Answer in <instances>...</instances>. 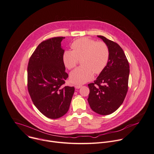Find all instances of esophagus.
Wrapping results in <instances>:
<instances>
[{
    "instance_id": "1",
    "label": "esophagus",
    "mask_w": 154,
    "mask_h": 154,
    "mask_svg": "<svg viewBox=\"0 0 154 154\" xmlns=\"http://www.w3.org/2000/svg\"><path fill=\"white\" fill-rule=\"evenodd\" d=\"M81 87H82V85H79V84L75 85V88L76 89H79V88H81Z\"/></svg>"
}]
</instances>
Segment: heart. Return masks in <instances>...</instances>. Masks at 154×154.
Listing matches in <instances>:
<instances>
[{
  "instance_id": "heart-1",
  "label": "heart",
  "mask_w": 154,
  "mask_h": 154,
  "mask_svg": "<svg viewBox=\"0 0 154 154\" xmlns=\"http://www.w3.org/2000/svg\"><path fill=\"white\" fill-rule=\"evenodd\" d=\"M72 50H66L62 55V62L68 70H72L81 59L80 67L70 74L72 83L84 84L92 80L96 74L100 73L107 65L109 59V49L106 43L82 38L72 45Z\"/></svg>"
}]
</instances>
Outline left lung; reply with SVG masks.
Masks as SVG:
<instances>
[{"label": "left lung", "mask_w": 154, "mask_h": 154, "mask_svg": "<svg viewBox=\"0 0 154 154\" xmlns=\"http://www.w3.org/2000/svg\"><path fill=\"white\" fill-rule=\"evenodd\" d=\"M107 45L109 59L105 69L94 82L88 84V98L91 109L100 115H108L122 104L128 91L129 63L123 49L117 43L97 35Z\"/></svg>", "instance_id": "obj_1"}]
</instances>
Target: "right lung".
Here are the masks:
<instances>
[{
	"instance_id": "right-lung-1",
	"label": "right lung",
	"mask_w": 154,
	"mask_h": 154,
	"mask_svg": "<svg viewBox=\"0 0 154 154\" xmlns=\"http://www.w3.org/2000/svg\"><path fill=\"white\" fill-rule=\"evenodd\" d=\"M64 38L54 37L42 42L28 63L29 93L34 105L49 119H58L67 112L75 92L74 87L63 86L68 76L62 62Z\"/></svg>"
}]
</instances>
